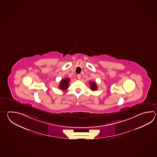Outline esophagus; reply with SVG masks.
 <instances>
[{"mask_svg": "<svg viewBox=\"0 0 157 157\" xmlns=\"http://www.w3.org/2000/svg\"><path fill=\"white\" fill-rule=\"evenodd\" d=\"M77 78H78V79L79 80H80V78H81V75H80V74H78V75H77Z\"/></svg>", "mask_w": 157, "mask_h": 157, "instance_id": "34e87169", "label": "esophagus"}]
</instances>
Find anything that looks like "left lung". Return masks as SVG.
<instances>
[{
    "mask_svg": "<svg viewBox=\"0 0 157 157\" xmlns=\"http://www.w3.org/2000/svg\"><path fill=\"white\" fill-rule=\"evenodd\" d=\"M90 88L92 90H97V86L95 82H90Z\"/></svg>",
    "mask_w": 157,
    "mask_h": 157,
    "instance_id": "8db88e82",
    "label": "left lung"
}]
</instances>
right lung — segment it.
<instances>
[{
    "label": "right lung",
    "instance_id": "1",
    "mask_svg": "<svg viewBox=\"0 0 157 157\" xmlns=\"http://www.w3.org/2000/svg\"><path fill=\"white\" fill-rule=\"evenodd\" d=\"M70 82V79L69 78H65L61 79V82L60 83L59 85V89L63 90H67L69 87V83Z\"/></svg>",
    "mask_w": 157,
    "mask_h": 157
}]
</instances>
